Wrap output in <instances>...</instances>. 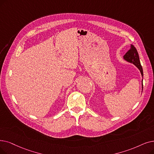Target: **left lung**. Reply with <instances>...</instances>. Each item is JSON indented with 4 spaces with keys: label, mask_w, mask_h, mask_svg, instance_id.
Segmentation results:
<instances>
[{
    "label": "left lung",
    "mask_w": 154,
    "mask_h": 154,
    "mask_svg": "<svg viewBox=\"0 0 154 154\" xmlns=\"http://www.w3.org/2000/svg\"><path fill=\"white\" fill-rule=\"evenodd\" d=\"M124 59L127 62L132 63L134 64L140 70L141 72L142 76H143V69L140 62V58L138 56V53L135 48V47L133 45H131L130 49L126 53V54L124 55ZM142 89H143V79H142Z\"/></svg>",
    "instance_id": "8db88e82"
}]
</instances>
